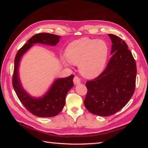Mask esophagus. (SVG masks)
Masks as SVG:
<instances>
[{"instance_id":"obj_1","label":"esophagus","mask_w":148,"mask_h":148,"mask_svg":"<svg viewBox=\"0 0 148 148\" xmlns=\"http://www.w3.org/2000/svg\"><path fill=\"white\" fill-rule=\"evenodd\" d=\"M80 82H81V81H80L79 78L77 77V76H75V77H74V78H73V83H74V84L75 85H77V84H79Z\"/></svg>"}]
</instances>
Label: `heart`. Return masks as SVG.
<instances>
[{"label": "heart", "instance_id": "1", "mask_svg": "<svg viewBox=\"0 0 148 148\" xmlns=\"http://www.w3.org/2000/svg\"><path fill=\"white\" fill-rule=\"evenodd\" d=\"M63 63L78 65L79 73L86 78H94L104 70L109 56L106 42L100 39L82 38L70 43L66 47Z\"/></svg>", "mask_w": 148, "mask_h": 148}]
</instances>
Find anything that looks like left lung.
<instances>
[{
  "label": "left lung",
  "mask_w": 148,
  "mask_h": 148,
  "mask_svg": "<svg viewBox=\"0 0 148 148\" xmlns=\"http://www.w3.org/2000/svg\"><path fill=\"white\" fill-rule=\"evenodd\" d=\"M112 54L104 71L95 79L88 81L84 101L91 113L107 117L122 109L135 91L136 65L131 51L117 36L109 34Z\"/></svg>",
  "instance_id": "obj_1"
}]
</instances>
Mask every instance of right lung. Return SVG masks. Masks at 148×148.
I'll list each match as a JSON object with an SVG mask.
<instances>
[{
  "instance_id": "obj_1",
  "label": "right lung",
  "mask_w": 148,
  "mask_h": 148,
  "mask_svg": "<svg viewBox=\"0 0 148 148\" xmlns=\"http://www.w3.org/2000/svg\"><path fill=\"white\" fill-rule=\"evenodd\" d=\"M61 36L49 33H39L31 37L28 42L17 52L12 78L13 86L16 95L25 108L34 115L39 117H52L59 114L65 104L66 94L73 86V75L66 78L56 79L49 91L42 97L35 98L26 92L22 86L18 67L21 57L33 46L41 43L54 46L59 42Z\"/></svg>"
}]
</instances>
